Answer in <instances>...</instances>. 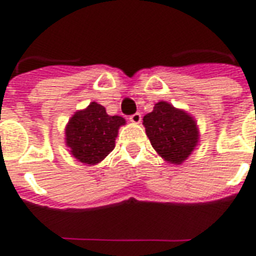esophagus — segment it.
<instances>
[{
	"mask_svg": "<svg viewBox=\"0 0 256 256\" xmlns=\"http://www.w3.org/2000/svg\"><path fill=\"white\" fill-rule=\"evenodd\" d=\"M141 119H142V116H141V114L140 112H136V114H133V115H130L128 116V120L132 123H140L141 122Z\"/></svg>",
	"mask_w": 256,
	"mask_h": 256,
	"instance_id": "esophagus-1",
	"label": "esophagus"
}]
</instances>
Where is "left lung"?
Here are the masks:
<instances>
[{
    "instance_id": "1",
    "label": "left lung",
    "mask_w": 256,
    "mask_h": 256,
    "mask_svg": "<svg viewBox=\"0 0 256 256\" xmlns=\"http://www.w3.org/2000/svg\"><path fill=\"white\" fill-rule=\"evenodd\" d=\"M154 150L167 163L181 164L198 144V123L188 112L159 101L142 119Z\"/></svg>"
}]
</instances>
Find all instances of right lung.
<instances>
[{"instance_id": "1", "label": "right lung", "mask_w": 256, "mask_h": 256, "mask_svg": "<svg viewBox=\"0 0 256 256\" xmlns=\"http://www.w3.org/2000/svg\"><path fill=\"white\" fill-rule=\"evenodd\" d=\"M126 120L108 115L106 108L90 102L88 108L76 111L66 126V144L70 154L84 164L100 163L115 148L118 130Z\"/></svg>"}]
</instances>
